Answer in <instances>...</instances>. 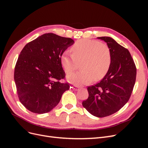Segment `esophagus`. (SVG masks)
Returning a JSON list of instances; mask_svg holds the SVG:
<instances>
[{
  "mask_svg": "<svg viewBox=\"0 0 148 148\" xmlns=\"http://www.w3.org/2000/svg\"><path fill=\"white\" fill-rule=\"evenodd\" d=\"M71 88H72L73 90H75V91H78L79 90V88L77 86H71Z\"/></svg>",
  "mask_w": 148,
  "mask_h": 148,
  "instance_id": "obj_1",
  "label": "esophagus"
}]
</instances>
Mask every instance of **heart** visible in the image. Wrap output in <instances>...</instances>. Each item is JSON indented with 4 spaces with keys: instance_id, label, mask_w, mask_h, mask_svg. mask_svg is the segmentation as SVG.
I'll list each match as a JSON object with an SVG mask.
<instances>
[{
    "instance_id": "b5f03b06",
    "label": "heart",
    "mask_w": 148,
    "mask_h": 148,
    "mask_svg": "<svg viewBox=\"0 0 148 148\" xmlns=\"http://www.w3.org/2000/svg\"><path fill=\"white\" fill-rule=\"evenodd\" d=\"M109 46L95 40L82 39L72 47V53H62V66L67 74L77 70L80 64L82 70L68 75L69 81L77 86L90 83L93 78L99 79L106 74L111 64Z\"/></svg>"
}]
</instances>
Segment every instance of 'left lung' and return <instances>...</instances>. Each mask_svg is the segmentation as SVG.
Here are the masks:
<instances>
[{"instance_id": "obj_1", "label": "left lung", "mask_w": 148, "mask_h": 148, "mask_svg": "<svg viewBox=\"0 0 148 148\" xmlns=\"http://www.w3.org/2000/svg\"><path fill=\"white\" fill-rule=\"evenodd\" d=\"M98 38L109 46L111 64L105 77L88 87L89 96L82 105L92 115L105 117L117 112L128 101L136 82V68L127 49L112 38Z\"/></svg>"}]
</instances>
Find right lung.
I'll use <instances>...</instances> for the list:
<instances>
[{
  "instance_id": "1",
  "label": "right lung",
  "mask_w": 148,
  "mask_h": 148,
  "mask_svg": "<svg viewBox=\"0 0 148 148\" xmlns=\"http://www.w3.org/2000/svg\"><path fill=\"white\" fill-rule=\"evenodd\" d=\"M74 41L53 33H46L26 44L15 66L14 79L19 100L35 114L50 112L69 90L60 57Z\"/></svg>"
}]
</instances>
